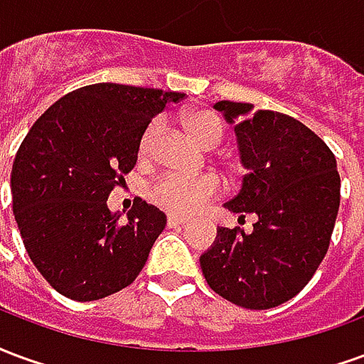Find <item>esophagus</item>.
<instances>
[{"mask_svg":"<svg viewBox=\"0 0 364 364\" xmlns=\"http://www.w3.org/2000/svg\"><path fill=\"white\" fill-rule=\"evenodd\" d=\"M187 218H177V216H167V226L169 228H177V226H185Z\"/></svg>","mask_w":364,"mask_h":364,"instance_id":"esophagus-1","label":"esophagus"}]
</instances>
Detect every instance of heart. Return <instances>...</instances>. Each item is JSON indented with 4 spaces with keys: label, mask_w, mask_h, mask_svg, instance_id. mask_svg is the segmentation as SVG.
Here are the masks:
<instances>
[{
    "label": "heart",
    "mask_w": 364,
    "mask_h": 364,
    "mask_svg": "<svg viewBox=\"0 0 364 364\" xmlns=\"http://www.w3.org/2000/svg\"><path fill=\"white\" fill-rule=\"evenodd\" d=\"M185 124L191 130V134L206 148H214L224 138V124L220 117L213 111L198 109L185 114ZM161 122L151 120L148 128L144 130L140 140V156H148L151 146L159 134ZM220 183L214 175H198L189 177L181 173H164L151 183L148 189V198L154 205L164 208L167 213L177 216H191L205 205L206 200L218 195Z\"/></svg>",
    "instance_id": "heart-1"
}]
</instances>
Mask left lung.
<instances>
[{"label":"left lung","instance_id":"obj_1","mask_svg":"<svg viewBox=\"0 0 364 364\" xmlns=\"http://www.w3.org/2000/svg\"><path fill=\"white\" fill-rule=\"evenodd\" d=\"M214 109L234 127L247 169L240 193L224 206L257 220L252 234L218 228L200 269L222 298L267 310L296 296L328 253L341 187L336 156L289 114L234 101H218Z\"/></svg>","mask_w":364,"mask_h":364}]
</instances>
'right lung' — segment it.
Masks as SVG:
<instances>
[{
    "label": "right lung",
    "mask_w": 364,
    "mask_h": 364,
    "mask_svg": "<svg viewBox=\"0 0 364 364\" xmlns=\"http://www.w3.org/2000/svg\"><path fill=\"white\" fill-rule=\"evenodd\" d=\"M185 93L95 83L68 93L28 130L11 169L13 214L38 273L90 302L134 281L166 214L142 198L111 214L107 198L136 166L151 119Z\"/></svg>",
    "instance_id": "right-lung-1"
}]
</instances>
